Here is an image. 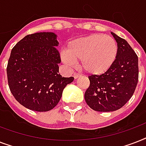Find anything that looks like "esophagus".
I'll return each instance as SVG.
<instances>
[{
    "instance_id": "1",
    "label": "esophagus",
    "mask_w": 146,
    "mask_h": 146,
    "mask_svg": "<svg viewBox=\"0 0 146 146\" xmlns=\"http://www.w3.org/2000/svg\"><path fill=\"white\" fill-rule=\"evenodd\" d=\"M81 76V74L79 73H73V77L75 78V79H77V78L80 77Z\"/></svg>"
}]
</instances>
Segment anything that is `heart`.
Returning <instances> with one entry per match:
<instances>
[{"instance_id": "obj_1", "label": "heart", "mask_w": 146, "mask_h": 146, "mask_svg": "<svg viewBox=\"0 0 146 146\" xmlns=\"http://www.w3.org/2000/svg\"><path fill=\"white\" fill-rule=\"evenodd\" d=\"M117 51V44L113 38L92 34L69 42L66 51L61 53V58L69 65L80 60L82 70L89 73L101 74L112 66Z\"/></svg>"}]
</instances>
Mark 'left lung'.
I'll return each mask as SVG.
<instances>
[{
    "mask_svg": "<svg viewBox=\"0 0 146 146\" xmlns=\"http://www.w3.org/2000/svg\"><path fill=\"white\" fill-rule=\"evenodd\" d=\"M111 34L118 47L115 61L104 73L89 76L85 92L87 104L100 112L121 108L133 96L139 80L138 56L126 40Z\"/></svg>",
    "mask_w": 146,
    "mask_h": 146,
    "instance_id": "1",
    "label": "left lung"
}]
</instances>
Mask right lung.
<instances>
[{"label": "right lung", "mask_w": 146, "mask_h": 146, "mask_svg": "<svg viewBox=\"0 0 146 146\" xmlns=\"http://www.w3.org/2000/svg\"><path fill=\"white\" fill-rule=\"evenodd\" d=\"M57 35L38 33L25 36L10 53L7 66L9 88L23 106L44 112L54 108L63 90L74 78L62 77Z\"/></svg>", "instance_id": "1"}]
</instances>
